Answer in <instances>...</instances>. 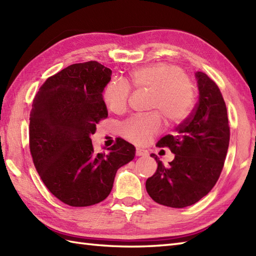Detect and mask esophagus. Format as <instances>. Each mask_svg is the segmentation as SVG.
<instances>
[{"instance_id":"esophagus-1","label":"esophagus","mask_w":256,"mask_h":256,"mask_svg":"<svg viewBox=\"0 0 256 256\" xmlns=\"http://www.w3.org/2000/svg\"><path fill=\"white\" fill-rule=\"evenodd\" d=\"M144 155H148V150L138 148H136V156H144Z\"/></svg>"}]
</instances>
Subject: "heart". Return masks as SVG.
Returning <instances> with one entry per match:
<instances>
[{"mask_svg": "<svg viewBox=\"0 0 256 256\" xmlns=\"http://www.w3.org/2000/svg\"><path fill=\"white\" fill-rule=\"evenodd\" d=\"M128 81L135 89L152 91L150 108L157 110L168 125L184 122L194 106V86L182 70L170 64H155L133 69ZM130 88L123 81L112 80L103 91L108 108L122 113L128 106ZM162 121L158 112L133 116L124 122L121 133L124 138L136 145H145L160 132Z\"/></svg>", "mask_w": 256, "mask_h": 256, "instance_id": "b5f03b06", "label": "heart"}]
</instances>
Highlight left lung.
Listing matches in <instances>:
<instances>
[{"label": "left lung", "mask_w": 256, "mask_h": 256, "mask_svg": "<svg viewBox=\"0 0 256 256\" xmlns=\"http://www.w3.org/2000/svg\"><path fill=\"white\" fill-rule=\"evenodd\" d=\"M199 101L194 112L172 135L156 145L168 148L175 158L165 166L155 154L157 170L146 180V190L155 202L184 208L208 194L218 182L230 142L226 106L219 86L204 72H196Z\"/></svg>", "instance_id": "8db88e82"}]
</instances>
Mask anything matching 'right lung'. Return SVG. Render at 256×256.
Instances as JSON below:
<instances>
[{"instance_id":"1","label":"right lung","mask_w":256,"mask_h":256,"mask_svg":"<svg viewBox=\"0 0 256 256\" xmlns=\"http://www.w3.org/2000/svg\"><path fill=\"white\" fill-rule=\"evenodd\" d=\"M111 74L98 62L70 64L48 78L32 100V162L48 190L68 206L104 200L118 168L135 156L134 146L122 138L106 153H96L91 142L96 124L108 118L102 92Z\"/></svg>"}]
</instances>
